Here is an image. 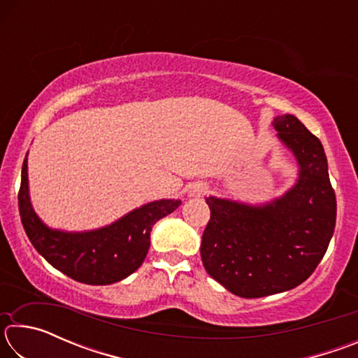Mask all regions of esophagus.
<instances>
[{
	"instance_id": "1",
	"label": "esophagus",
	"mask_w": 358,
	"mask_h": 358,
	"mask_svg": "<svg viewBox=\"0 0 358 358\" xmlns=\"http://www.w3.org/2000/svg\"><path fill=\"white\" fill-rule=\"evenodd\" d=\"M187 197H202L203 194H207V185L203 183H191L187 186Z\"/></svg>"
}]
</instances>
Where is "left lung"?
Masks as SVG:
<instances>
[{
    "label": "left lung",
    "instance_id": "1",
    "mask_svg": "<svg viewBox=\"0 0 358 358\" xmlns=\"http://www.w3.org/2000/svg\"><path fill=\"white\" fill-rule=\"evenodd\" d=\"M299 166L295 185L264 203L210 196L201 256L229 292L259 299L300 286L316 270L335 232L336 197L322 143L294 115L271 121Z\"/></svg>",
    "mask_w": 358,
    "mask_h": 358
}]
</instances>
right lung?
Listing matches in <instances>:
<instances>
[{
	"instance_id": "obj_1",
	"label": "right lung",
	"mask_w": 358,
	"mask_h": 358,
	"mask_svg": "<svg viewBox=\"0 0 358 358\" xmlns=\"http://www.w3.org/2000/svg\"><path fill=\"white\" fill-rule=\"evenodd\" d=\"M28 156V155H27ZM181 201L161 199L121 216L108 226L69 232L52 229L36 215L29 199L28 159L22 167L19 210L29 241L48 264L66 276L92 286L118 282L142 265L155 224L180 207Z\"/></svg>"
}]
</instances>
